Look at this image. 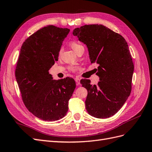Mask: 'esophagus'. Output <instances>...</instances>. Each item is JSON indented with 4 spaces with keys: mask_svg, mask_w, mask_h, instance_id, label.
I'll return each instance as SVG.
<instances>
[{
    "mask_svg": "<svg viewBox=\"0 0 152 152\" xmlns=\"http://www.w3.org/2000/svg\"><path fill=\"white\" fill-rule=\"evenodd\" d=\"M75 82H76V84L77 85V86H79V85H80V79H79V77H76L75 79Z\"/></svg>",
    "mask_w": 152,
    "mask_h": 152,
    "instance_id": "1",
    "label": "esophagus"
}]
</instances>
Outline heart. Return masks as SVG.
Instances as JSON below:
<instances>
[{"label":"heart","mask_w":152,"mask_h":152,"mask_svg":"<svg viewBox=\"0 0 152 152\" xmlns=\"http://www.w3.org/2000/svg\"><path fill=\"white\" fill-rule=\"evenodd\" d=\"M70 46L76 53H77L78 50L80 49L81 48H84L83 46H82V45L79 42H77V41H72V42H70ZM59 53H60V52H59ZM69 70L72 71V72H75L77 70V68L75 66H70V68H69Z\"/></svg>","instance_id":"1"}]
</instances>
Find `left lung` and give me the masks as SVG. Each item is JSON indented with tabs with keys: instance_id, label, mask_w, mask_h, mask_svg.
Returning a JSON list of instances; mask_svg holds the SVG:
<instances>
[{
	"instance_id": "8db88e82",
	"label": "left lung",
	"mask_w": 152,
	"mask_h": 152,
	"mask_svg": "<svg viewBox=\"0 0 152 152\" xmlns=\"http://www.w3.org/2000/svg\"><path fill=\"white\" fill-rule=\"evenodd\" d=\"M73 35L88 48L91 63L98 64V85L88 79L80 84L87 90L86 108L98 118L113 116L131 92L134 64L127 43L122 35L102 25H88L73 30Z\"/></svg>"
}]
</instances>
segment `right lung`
Here are the masks:
<instances>
[{
    "label": "right lung",
    "mask_w": 152,
    "mask_h": 152,
    "mask_svg": "<svg viewBox=\"0 0 152 152\" xmlns=\"http://www.w3.org/2000/svg\"><path fill=\"white\" fill-rule=\"evenodd\" d=\"M70 29L48 25L27 38L21 48L15 76L23 102L32 114L45 121L65 117L76 84L73 79L53 80L49 70L58 61Z\"/></svg>",
    "instance_id": "add662e5"
}]
</instances>
